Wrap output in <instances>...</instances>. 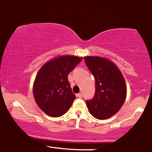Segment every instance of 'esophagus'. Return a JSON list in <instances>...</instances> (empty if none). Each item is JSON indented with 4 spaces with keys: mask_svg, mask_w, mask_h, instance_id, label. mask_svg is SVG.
Here are the masks:
<instances>
[{
    "mask_svg": "<svg viewBox=\"0 0 152 152\" xmlns=\"http://www.w3.org/2000/svg\"><path fill=\"white\" fill-rule=\"evenodd\" d=\"M77 96L78 98H82V94H81V93H80V94H77Z\"/></svg>",
    "mask_w": 152,
    "mask_h": 152,
    "instance_id": "34e87169",
    "label": "esophagus"
}]
</instances>
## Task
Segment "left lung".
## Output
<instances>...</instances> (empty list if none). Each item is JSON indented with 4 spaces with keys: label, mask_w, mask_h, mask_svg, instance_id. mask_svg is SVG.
<instances>
[{
    "label": "left lung",
    "mask_w": 152,
    "mask_h": 152,
    "mask_svg": "<svg viewBox=\"0 0 152 152\" xmlns=\"http://www.w3.org/2000/svg\"><path fill=\"white\" fill-rule=\"evenodd\" d=\"M86 66L95 77L96 92L86 101L94 117L103 120L115 115L126 97V86L121 72L113 63L98 56L84 57Z\"/></svg>",
    "instance_id": "8db88e82"
}]
</instances>
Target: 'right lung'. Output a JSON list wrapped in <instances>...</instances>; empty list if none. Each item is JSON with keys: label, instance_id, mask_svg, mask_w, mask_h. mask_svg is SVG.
Returning <instances> with one entry per match:
<instances>
[{"label": "right lung", "instance_id": "add662e5", "mask_svg": "<svg viewBox=\"0 0 152 152\" xmlns=\"http://www.w3.org/2000/svg\"><path fill=\"white\" fill-rule=\"evenodd\" d=\"M82 58L61 56L46 63L37 72L33 84V96L38 107L52 117L64 115L75 99L68 75Z\"/></svg>", "mask_w": 152, "mask_h": 152}]
</instances>
